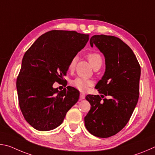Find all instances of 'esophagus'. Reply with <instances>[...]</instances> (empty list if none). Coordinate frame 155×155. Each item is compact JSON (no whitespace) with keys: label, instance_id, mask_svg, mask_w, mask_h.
<instances>
[{"label":"esophagus","instance_id":"34e87169","mask_svg":"<svg viewBox=\"0 0 155 155\" xmlns=\"http://www.w3.org/2000/svg\"><path fill=\"white\" fill-rule=\"evenodd\" d=\"M80 98H81V99H85V94L84 93H80Z\"/></svg>","mask_w":155,"mask_h":155}]
</instances>
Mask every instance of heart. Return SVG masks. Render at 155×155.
<instances>
[{
	"mask_svg": "<svg viewBox=\"0 0 155 155\" xmlns=\"http://www.w3.org/2000/svg\"><path fill=\"white\" fill-rule=\"evenodd\" d=\"M87 58L92 67H93V69L101 66L103 60L99 54L97 52H91L87 55ZM76 62H77V56L73 57L69 62V67H68L70 71L74 70L76 65ZM71 84L78 90L80 91H85L87 90L89 86L93 84V82L90 80L85 79V78H76L71 80Z\"/></svg>",
	"mask_w": 155,
	"mask_h": 155,
	"instance_id": "1",
	"label": "heart"
}]
</instances>
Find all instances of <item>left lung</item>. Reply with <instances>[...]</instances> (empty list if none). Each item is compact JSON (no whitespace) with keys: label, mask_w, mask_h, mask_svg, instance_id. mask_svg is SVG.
I'll use <instances>...</instances> for the list:
<instances>
[{"label":"left lung","mask_w":155,"mask_h":155,"mask_svg":"<svg viewBox=\"0 0 155 155\" xmlns=\"http://www.w3.org/2000/svg\"><path fill=\"white\" fill-rule=\"evenodd\" d=\"M90 44L104 55L105 71L95 86L101 96L86 97L91 107L84 123L92 135L106 138L121 131L134 112L140 94V65L131 49L118 37L94 35Z\"/></svg>","instance_id":"1"}]
</instances>
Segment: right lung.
Here are the masks:
<instances>
[{
    "label": "right lung",
    "mask_w": 155,
    "mask_h": 155,
    "mask_svg": "<svg viewBox=\"0 0 155 155\" xmlns=\"http://www.w3.org/2000/svg\"><path fill=\"white\" fill-rule=\"evenodd\" d=\"M89 35L54 30L35 41L24 54L17 78L18 101L25 120L38 131H50L62 124L79 99L75 88L58 91L73 57L84 48Z\"/></svg>",
    "instance_id": "1"
}]
</instances>
